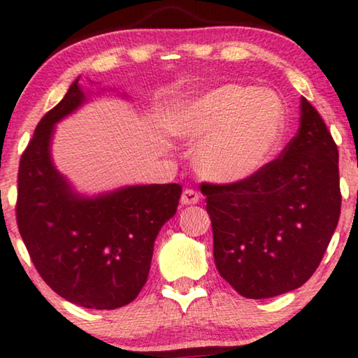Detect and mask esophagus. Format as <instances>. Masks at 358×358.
Wrapping results in <instances>:
<instances>
[{
  "instance_id": "34e87169",
  "label": "esophagus",
  "mask_w": 358,
  "mask_h": 358,
  "mask_svg": "<svg viewBox=\"0 0 358 358\" xmlns=\"http://www.w3.org/2000/svg\"><path fill=\"white\" fill-rule=\"evenodd\" d=\"M180 201H182V204H185V206H188V204H196L199 201V193L193 188H187L183 192Z\"/></svg>"
}]
</instances>
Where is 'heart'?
<instances>
[{
  "mask_svg": "<svg viewBox=\"0 0 358 358\" xmlns=\"http://www.w3.org/2000/svg\"><path fill=\"white\" fill-rule=\"evenodd\" d=\"M170 129L199 141L198 170L219 183L244 182L271 160L285 132V106L270 90L224 83L185 99L170 116Z\"/></svg>",
  "mask_w": 358,
  "mask_h": 358,
  "instance_id": "b5f03b06",
  "label": "heart"
}]
</instances>
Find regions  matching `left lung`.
I'll return each mask as SVG.
<instances>
[{
  "label": "left lung",
  "mask_w": 358,
  "mask_h": 358,
  "mask_svg": "<svg viewBox=\"0 0 358 358\" xmlns=\"http://www.w3.org/2000/svg\"><path fill=\"white\" fill-rule=\"evenodd\" d=\"M219 275L244 298L264 299L311 278L341 216L339 150L301 98L298 134L244 182L203 183Z\"/></svg>",
  "instance_id": "obj_1"
}]
</instances>
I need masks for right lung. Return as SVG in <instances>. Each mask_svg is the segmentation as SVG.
I'll return each instance as SVG.
<instances>
[{"instance_id": "right-lung-1", "label": "right lung", "mask_w": 358, "mask_h": 358, "mask_svg": "<svg viewBox=\"0 0 358 358\" xmlns=\"http://www.w3.org/2000/svg\"><path fill=\"white\" fill-rule=\"evenodd\" d=\"M78 80L41 119L22 152L16 221L36 270L59 296L116 309L145 285L157 234L176 213L182 187L141 185L96 198L71 192L52 164L50 137L54 124L85 101Z\"/></svg>"}]
</instances>
